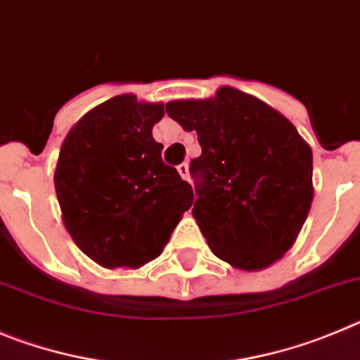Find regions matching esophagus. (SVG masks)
<instances>
[{
  "instance_id": "34e87169",
  "label": "esophagus",
  "mask_w": 360,
  "mask_h": 360,
  "mask_svg": "<svg viewBox=\"0 0 360 360\" xmlns=\"http://www.w3.org/2000/svg\"><path fill=\"white\" fill-rule=\"evenodd\" d=\"M177 172H179V176L183 177V179H190V172H188V163H181L179 167H177Z\"/></svg>"
}]
</instances>
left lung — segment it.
<instances>
[{
  "instance_id": "1",
  "label": "left lung",
  "mask_w": 360,
  "mask_h": 360,
  "mask_svg": "<svg viewBox=\"0 0 360 360\" xmlns=\"http://www.w3.org/2000/svg\"><path fill=\"white\" fill-rule=\"evenodd\" d=\"M165 109L197 132L202 148L190 163L192 213L213 255L245 271L281 258L305 224L314 195L312 150L296 127L233 87Z\"/></svg>"
}]
</instances>
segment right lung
Wrapping results in <instances>:
<instances>
[{
  "instance_id": "obj_1",
  "label": "right lung",
  "mask_w": 360,
  "mask_h": 360,
  "mask_svg": "<svg viewBox=\"0 0 360 360\" xmlns=\"http://www.w3.org/2000/svg\"><path fill=\"white\" fill-rule=\"evenodd\" d=\"M161 103L120 95L87 112L64 140L55 192L68 233L96 264L140 267L160 257L193 202V190L161 160L152 125Z\"/></svg>"
}]
</instances>
